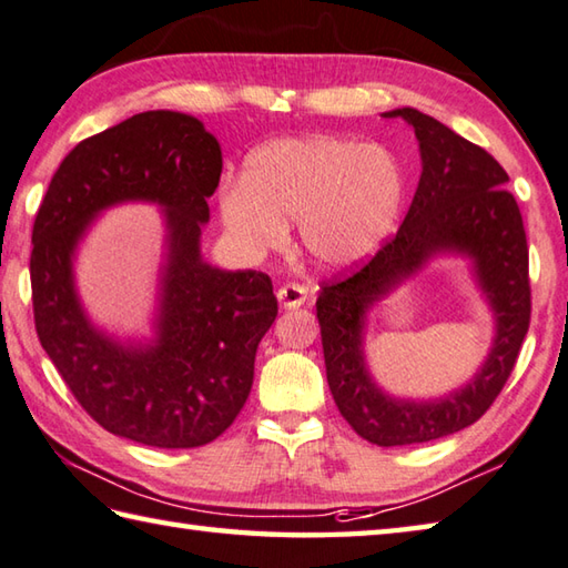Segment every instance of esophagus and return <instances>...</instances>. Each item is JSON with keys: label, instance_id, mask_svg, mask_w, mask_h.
<instances>
[{"label": "esophagus", "instance_id": "esophagus-1", "mask_svg": "<svg viewBox=\"0 0 568 568\" xmlns=\"http://www.w3.org/2000/svg\"><path fill=\"white\" fill-rule=\"evenodd\" d=\"M276 298H280V304L284 308H298L302 304H306L308 298V288L304 284H282L280 288H276Z\"/></svg>", "mask_w": 568, "mask_h": 568}]
</instances>
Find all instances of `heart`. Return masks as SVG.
Here are the masks:
<instances>
[{"label": "heart", "instance_id": "1", "mask_svg": "<svg viewBox=\"0 0 568 568\" xmlns=\"http://www.w3.org/2000/svg\"><path fill=\"white\" fill-rule=\"evenodd\" d=\"M405 197L403 168L383 145L344 135L276 138L220 190L224 230L250 254L282 247L286 222L316 262L346 266L388 237Z\"/></svg>", "mask_w": 568, "mask_h": 568}]
</instances>
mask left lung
Here are the masks:
<instances>
[{
  "mask_svg": "<svg viewBox=\"0 0 568 568\" xmlns=\"http://www.w3.org/2000/svg\"><path fill=\"white\" fill-rule=\"evenodd\" d=\"M400 115L415 128L423 173L400 230L361 270L321 284L316 318L326 378L346 423L381 447L440 440L477 423L515 371L529 331V247L521 212L505 187L509 175L485 148L415 109ZM459 251L474 256L490 298L498 336L486 366L465 389L435 404L398 402L367 376L362 358V316L367 306L407 278L430 255Z\"/></svg>",
  "mask_w": 568,
  "mask_h": 568,
  "instance_id": "left-lung-1",
  "label": "left lung"
}]
</instances>
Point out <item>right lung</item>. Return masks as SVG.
<instances>
[{"instance_id": "obj_1", "label": "right lung", "mask_w": 568, "mask_h": 568, "mask_svg": "<svg viewBox=\"0 0 568 568\" xmlns=\"http://www.w3.org/2000/svg\"><path fill=\"white\" fill-rule=\"evenodd\" d=\"M222 151L197 118L145 111L81 141L61 160L34 220L29 272L41 346L95 423L128 440L180 450L220 437L247 403L254 356L276 318L264 272H224L200 256ZM158 201L169 264L153 347H121L84 318L70 256L101 209Z\"/></svg>"}]
</instances>
